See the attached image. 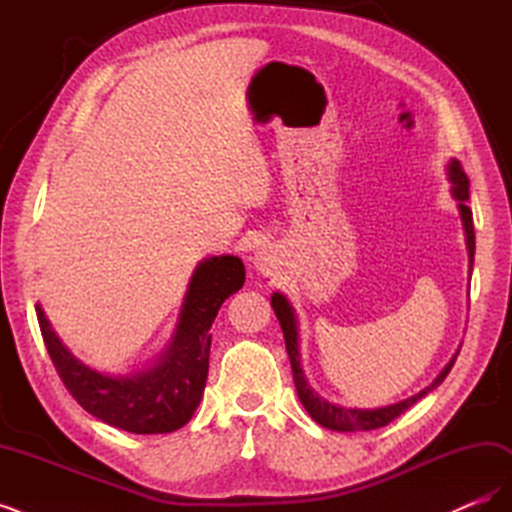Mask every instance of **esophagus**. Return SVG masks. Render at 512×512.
<instances>
[{"instance_id":"obj_1","label":"esophagus","mask_w":512,"mask_h":512,"mask_svg":"<svg viewBox=\"0 0 512 512\" xmlns=\"http://www.w3.org/2000/svg\"><path fill=\"white\" fill-rule=\"evenodd\" d=\"M282 265H284V254L275 243L258 247V252L254 254V267L262 275H277L282 271Z\"/></svg>"}]
</instances>
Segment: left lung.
Segmentation results:
<instances>
[{"instance_id": "8db88e82", "label": "left lung", "mask_w": 512, "mask_h": 512, "mask_svg": "<svg viewBox=\"0 0 512 512\" xmlns=\"http://www.w3.org/2000/svg\"><path fill=\"white\" fill-rule=\"evenodd\" d=\"M446 177L451 181V196L457 200V209H459V218H461V226H463V235H466V250H468V271L472 275V267H474V222H472V211L468 209L466 200L470 198V179L468 175L463 173L461 164L453 158L451 162L446 164ZM271 307L280 320V327L286 339V352L290 359V367H292V378H294V386H297V395L301 399L303 408L307 410V414L314 418V421L322 427L333 429V431H369V429H378L389 425L393 418H397L401 412H406L410 406H414L418 399L425 397L429 391L436 389L444 382V378L448 376V371L455 365V359L459 354L457 352L451 356V361L444 365V369L436 376L429 386H425L423 391H418L416 395L401 399L397 404L391 406H382V408H346V406H337L333 401L324 399L322 395H318L312 384L307 382V376L301 365V350H299V324H297V314H294L292 303L286 299V294L282 292H273L271 294Z\"/></svg>"}]
</instances>
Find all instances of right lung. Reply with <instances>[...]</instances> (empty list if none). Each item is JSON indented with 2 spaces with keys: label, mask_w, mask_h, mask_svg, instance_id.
Here are the masks:
<instances>
[{
  "label": "right lung",
  "mask_w": 512,
  "mask_h": 512,
  "mask_svg": "<svg viewBox=\"0 0 512 512\" xmlns=\"http://www.w3.org/2000/svg\"><path fill=\"white\" fill-rule=\"evenodd\" d=\"M245 282L239 256L200 260L179 309L168 346L147 367L106 374L70 352L40 303L36 314L59 378L79 404L102 423L130 433H170L190 421L203 399L209 374V329L222 303Z\"/></svg>",
  "instance_id": "obj_1"
}]
</instances>
